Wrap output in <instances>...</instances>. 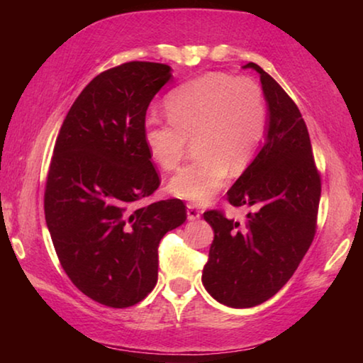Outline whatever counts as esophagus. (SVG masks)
I'll use <instances>...</instances> for the list:
<instances>
[{"instance_id": "1", "label": "esophagus", "mask_w": 363, "mask_h": 363, "mask_svg": "<svg viewBox=\"0 0 363 363\" xmlns=\"http://www.w3.org/2000/svg\"><path fill=\"white\" fill-rule=\"evenodd\" d=\"M200 216H201L200 208L194 203H187V218L190 220H194V219H199Z\"/></svg>"}]
</instances>
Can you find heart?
I'll list each match as a JSON object with an SVG mask.
<instances>
[{
	"label": "heart",
	"mask_w": 363,
	"mask_h": 363,
	"mask_svg": "<svg viewBox=\"0 0 363 363\" xmlns=\"http://www.w3.org/2000/svg\"><path fill=\"white\" fill-rule=\"evenodd\" d=\"M164 107L167 120L147 118L144 143L160 168L173 171L195 140L199 155L169 181L171 192L195 203L211 200L230 171L245 173L266 138L267 99L255 78L206 72L171 91Z\"/></svg>",
	"instance_id": "1"
}]
</instances>
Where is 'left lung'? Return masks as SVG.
<instances>
[{
  "label": "left lung",
  "mask_w": 363,
  "mask_h": 363,
  "mask_svg": "<svg viewBox=\"0 0 363 363\" xmlns=\"http://www.w3.org/2000/svg\"><path fill=\"white\" fill-rule=\"evenodd\" d=\"M269 104L267 140L227 192L235 208L247 206L245 224L208 210L214 238L201 281L229 307H253L272 298L291 279L317 232L322 179L296 104L259 65Z\"/></svg>",
  "instance_id": "obj_1"
}]
</instances>
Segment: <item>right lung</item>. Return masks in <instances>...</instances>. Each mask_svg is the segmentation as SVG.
<instances>
[{"mask_svg":"<svg viewBox=\"0 0 363 363\" xmlns=\"http://www.w3.org/2000/svg\"><path fill=\"white\" fill-rule=\"evenodd\" d=\"M169 67L133 60L97 75L60 126L45 218L72 284L96 303L130 307L158 279V245L187 218L179 199L136 206L160 187L144 143L149 104Z\"/></svg>","mask_w":363,"mask_h":363,"instance_id":"add662e5","label":"right lung"}]
</instances>
